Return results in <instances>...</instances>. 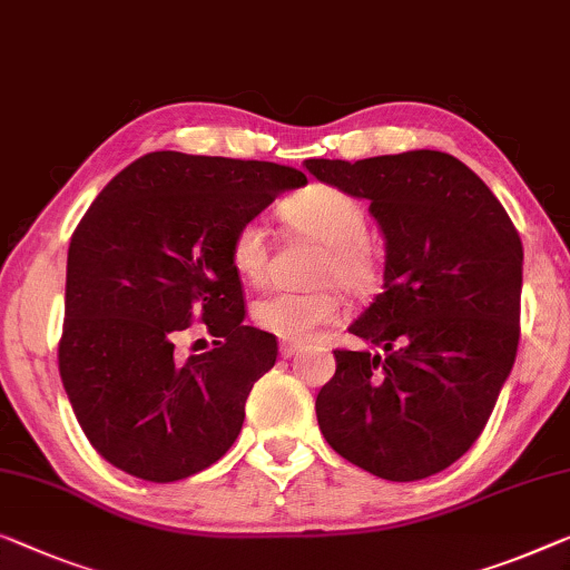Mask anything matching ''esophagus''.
Segmentation results:
<instances>
[{"label": "esophagus", "mask_w": 570, "mask_h": 570, "mask_svg": "<svg viewBox=\"0 0 570 570\" xmlns=\"http://www.w3.org/2000/svg\"><path fill=\"white\" fill-rule=\"evenodd\" d=\"M278 353H282V358H294L296 353H302V343H292V340H282L278 343Z\"/></svg>", "instance_id": "34e87169"}]
</instances>
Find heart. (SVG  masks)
<instances>
[{
  "instance_id": "obj_1",
  "label": "heart",
  "mask_w": 570,
  "mask_h": 570,
  "mask_svg": "<svg viewBox=\"0 0 570 570\" xmlns=\"http://www.w3.org/2000/svg\"><path fill=\"white\" fill-rule=\"evenodd\" d=\"M284 223L296 233H307L325 243L314 278L337 282L351 292H366L376 278V258L368 248V215L358 199L314 184L278 207ZM230 263L235 274L261 284L268 268V233L258 219H245L230 237ZM345 312V302L333 286L307 292H271L253 304V322L282 340L302 343L320 327L333 325Z\"/></svg>"
}]
</instances>
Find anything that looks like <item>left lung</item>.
I'll return each mask as SVG.
<instances>
[{
	"label": "left lung",
	"mask_w": 570,
	"mask_h": 570,
	"mask_svg": "<svg viewBox=\"0 0 570 570\" xmlns=\"http://www.w3.org/2000/svg\"><path fill=\"white\" fill-rule=\"evenodd\" d=\"M304 166L368 199L386 240L384 292L347 327L384 355L335 351V376L314 404L320 430L379 479H428L479 440L514 366L520 233L489 186L448 153Z\"/></svg>",
	"instance_id": "8db88e82"
}]
</instances>
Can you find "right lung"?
<instances>
[{"label": "right lung", "mask_w": 570, "mask_h": 570, "mask_svg": "<svg viewBox=\"0 0 570 570\" xmlns=\"http://www.w3.org/2000/svg\"><path fill=\"white\" fill-rule=\"evenodd\" d=\"M304 184L268 160L156 150L91 202L68 245L58 371L83 435L115 469L181 481L240 435L245 399L278 345L243 325L230 237ZM191 324L216 347L184 360L177 343Z\"/></svg>", "instance_id": "add662e5"}]
</instances>
